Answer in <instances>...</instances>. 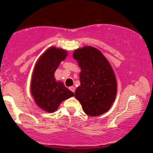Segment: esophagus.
I'll use <instances>...</instances> for the list:
<instances>
[{"mask_svg": "<svg viewBox=\"0 0 153 153\" xmlns=\"http://www.w3.org/2000/svg\"><path fill=\"white\" fill-rule=\"evenodd\" d=\"M69 89H70L71 91L73 92V93H74V92H75V88H74V86H71V87H70V88H69Z\"/></svg>", "mask_w": 153, "mask_h": 153, "instance_id": "obj_1", "label": "esophagus"}]
</instances>
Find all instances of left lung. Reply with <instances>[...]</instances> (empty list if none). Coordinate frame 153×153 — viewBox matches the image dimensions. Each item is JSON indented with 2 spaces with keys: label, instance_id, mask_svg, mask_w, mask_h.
<instances>
[{
  "label": "left lung",
  "instance_id": "obj_1",
  "mask_svg": "<svg viewBox=\"0 0 153 153\" xmlns=\"http://www.w3.org/2000/svg\"><path fill=\"white\" fill-rule=\"evenodd\" d=\"M73 58L81 68V84L75 91V97L88 116L104 114L114 103L117 92L112 67L100 50L91 46L75 50Z\"/></svg>",
  "mask_w": 153,
  "mask_h": 153
}]
</instances>
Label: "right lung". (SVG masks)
<instances>
[{
  "label": "right lung",
  "instance_id": "1",
  "mask_svg": "<svg viewBox=\"0 0 153 153\" xmlns=\"http://www.w3.org/2000/svg\"><path fill=\"white\" fill-rule=\"evenodd\" d=\"M67 56L65 50L50 47L39 58L33 70L31 95L37 105L47 112L56 111L62 101L74 95L54 76L56 69Z\"/></svg>",
  "mask_w": 153,
  "mask_h": 153
}]
</instances>
